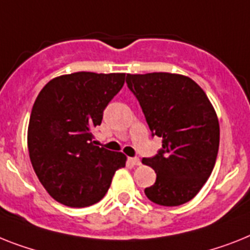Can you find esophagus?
Here are the masks:
<instances>
[{
  "label": "esophagus",
  "instance_id": "esophagus-1",
  "mask_svg": "<svg viewBox=\"0 0 250 250\" xmlns=\"http://www.w3.org/2000/svg\"><path fill=\"white\" fill-rule=\"evenodd\" d=\"M129 161L133 165H137V166H138V165H140V160L138 157H131V158H129Z\"/></svg>",
  "mask_w": 250,
  "mask_h": 250
}]
</instances>
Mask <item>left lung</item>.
<instances>
[{"mask_svg": "<svg viewBox=\"0 0 250 250\" xmlns=\"http://www.w3.org/2000/svg\"><path fill=\"white\" fill-rule=\"evenodd\" d=\"M152 137L162 148L142 162L157 179L144 193L160 206H180L195 197L213 170L220 144V125L204 90L194 80L170 73L127 74Z\"/></svg>", "mask_w": 250, "mask_h": 250, "instance_id": "left-lung-1", "label": "left lung"}]
</instances>
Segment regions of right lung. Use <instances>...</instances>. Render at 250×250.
I'll return each mask as SVG.
<instances>
[{"label": "right lung", "mask_w": 250, "mask_h": 250, "mask_svg": "<svg viewBox=\"0 0 250 250\" xmlns=\"http://www.w3.org/2000/svg\"><path fill=\"white\" fill-rule=\"evenodd\" d=\"M125 83V74L80 71L55 78L33 104L28 149L33 168L48 194L67 207H88L108 190L121 152L100 148L92 130Z\"/></svg>", "instance_id": "right-lung-1"}]
</instances>
